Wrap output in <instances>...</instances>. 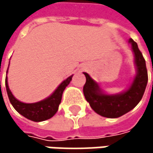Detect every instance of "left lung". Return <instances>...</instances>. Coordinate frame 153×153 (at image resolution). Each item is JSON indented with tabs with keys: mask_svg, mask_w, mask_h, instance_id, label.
Segmentation results:
<instances>
[{
	"mask_svg": "<svg viewBox=\"0 0 153 153\" xmlns=\"http://www.w3.org/2000/svg\"><path fill=\"white\" fill-rule=\"evenodd\" d=\"M134 54V64L137 74L130 85L122 92L117 94L105 93L100 85L87 73L86 83L83 87V93L90 107L99 115L106 118H119L138 105L141 101L147 82L148 74L145 60L138 48L137 42L131 38L128 40Z\"/></svg>",
	"mask_w": 153,
	"mask_h": 153,
	"instance_id": "8db88e82",
	"label": "left lung"
}]
</instances>
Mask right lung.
I'll use <instances>...</instances> for the list:
<instances>
[{
    "label": "right lung",
    "mask_w": 153,
    "mask_h": 153,
    "mask_svg": "<svg viewBox=\"0 0 153 153\" xmlns=\"http://www.w3.org/2000/svg\"><path fill=\"white\" fill-rule=\"evenodd\" d=\"M7 74H8V70H7ZM73 76L74 75H71L66 79H65L49 97L36 103L26 104L17 100L13 96L12 92L9 88L8 77H6V80H5L6 90L12 106L15 108V110L18 113H20L25 118L30 120L40 122L52 118L56 114V112L58 110V106L61 103L63 92L71 82Z\"/></svg>",
    "instance_id": "add662e5"
}]
</instances>
